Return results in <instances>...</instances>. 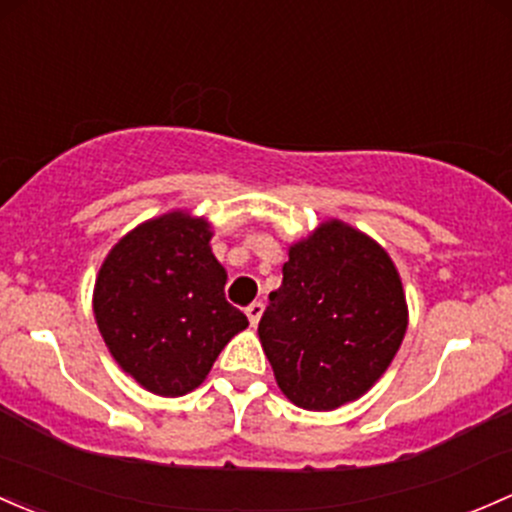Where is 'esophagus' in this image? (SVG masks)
<instances>
[{
  "label": "esophagus",
  "instance_id": "34e87169",
  "mask_svg": "<svg viewBox=\"0 0 512 512\" xmlns=\"http://www.w3.org/2000/svg\"><path fill=\"white\" fill-rule=\"evenodd\" d=\"M262 311H265V304H262V301H252V304L247 306V309H245V314H247V319H250V324H252V326H257V324H260V319H262Z\"/></svg>",
  "mask_w": 512,
  "mask_h": 512
}]
</instances>
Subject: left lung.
Listing matches in <instances>:
<instances>
[{
    "label": "left lung",
    "instance_id": "left-lung-1",
    "mask_svg": "<svg viewBox=\"0 0 512 512\" xmlns=\"http://www.w3.org/2000/svg\"><path fill=\"white\" fill-rule=\"evenodd\" d=\"M260 341L279 390L304 410L358 400L385 373L407 331L390 255L351 225L326 220L289 247Z\"/></svg>",
    "mask_w": 512,
    "mask_h": 512
}]
</instances>
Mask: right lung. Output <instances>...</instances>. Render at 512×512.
<instances>
[{
  "instance_id": "right-lung-1",
  "label": "right lung",
  "mask_w": 512,
  "mask_h": 512,
  "mask_svg": "<svg viewBox=\"0 0 512 512\" xmlns=\"http://www.w3.org/2000/svg\"><path fill=\"white\" fill-rule=\"evenodd\" d=\"M211 225L184 211L137 225L95 279L93 311L112 358L139 385L179 397L206 380L218 353L247 328L225 299Z\"/></svg>"
}]
</instances>
